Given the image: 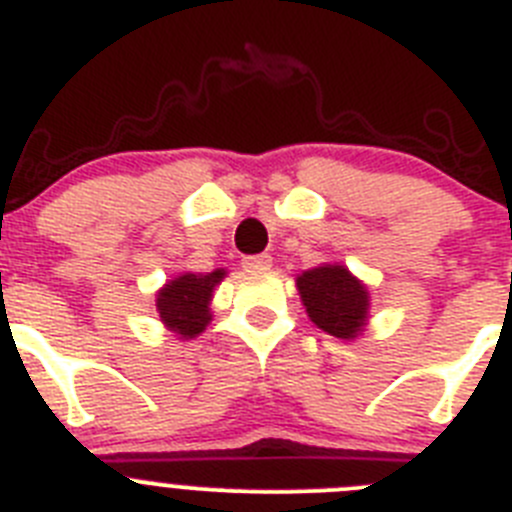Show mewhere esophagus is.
<instances>
[{
  "label": "esophagus",
  "instance_id": "1",
  "mask_svg": "<svg viewBox=\"0 0 512 512\" xmlns=\"http://www.w3.org/2000/svg\"><path fill=\"white\" fill-rule=\"evenodd\" d=\"M270 265H273V257L270 255H252L242 260V267H245V270H267Z\"/></svg>",
  "mask_w": 512,
  "mask_h": 512
}]
</instances>
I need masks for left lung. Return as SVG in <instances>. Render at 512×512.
<instances>
[{
    "instance_id": "8db88e82",
    "label": "left lung",
    "mask_w": 512,
    "mask_h": 512,
    "mask_svg": "<svg viewBox=\"0 0 512 512\" xmlns=\"http://www.w3.org/2000/svg\"><path fill=\"white\" fill-rule=\"evenodd\" d=\"M308 319L326 334L354 342L370 321V290L342 262H324L296 278Z\"/></svg>"
}]
</instances>
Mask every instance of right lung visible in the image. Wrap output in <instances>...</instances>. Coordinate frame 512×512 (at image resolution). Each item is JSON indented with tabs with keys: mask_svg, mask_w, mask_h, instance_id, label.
Masks as SVG:
<instances>
[{
	"mask_svg": "<svg viewBox=\"0 0 512 512\" xmlns=\"http://www.w3.org/2000/svg\"><path fill=\"white\" fill-rule=\"evenodd\" d=\"M227 278L224 267L214 273H181L155 293L160 321L178 339H193L211 324V298L216 285Z\"/></svg>",
	"mask_w": 512,
	"mask_h": 512,
	"instance_id": "add662e5",
	"label": "right lung"
}]
</instances>
